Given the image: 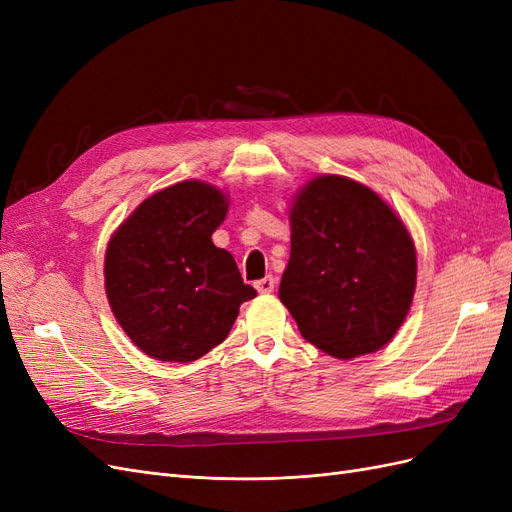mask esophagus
Returning <instances> with one entry per match:
<instances>
[{
    "label": "esophagus",
    "mask_w": 512,
    "mask_h": 512,
    "mask_svg": "<svg viewBox=\"0 0 512 512\" xmlns=\"http://www.w3.org/2000/svg\"><path fill=\"white\" fill-rule=\"evenodd\" d=\"M254 286H256V290H258L260 294H269V292L275 290V277H273V275L262 277V280H258Z\"/></svg>",
    "instance_id": "1"
}]
</instances>
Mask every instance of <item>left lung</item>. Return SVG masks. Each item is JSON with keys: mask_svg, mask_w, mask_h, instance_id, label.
Wrapping results in <instances>:
<instances>
[{"mask_svg": "<svg viewBox=\"0 0 512 512\" xmlns=\"http://www.w3.org/2000/svg\"><path fill=\"white\" fill-rule=\"evenodd\" d=\"M290 232L280 301L307 342L337 359L389 344L416 288V250L399 215L367 185L320 175L294 198Z\"/></svg>", "mask_w": 512, "mask_h": 512, "instance_id": "obj_1", "label": "left lung"}]
</instances>
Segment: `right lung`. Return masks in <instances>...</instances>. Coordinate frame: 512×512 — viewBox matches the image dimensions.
<instances>
[{"label": "right lung", "mask_w": 512, "mask_h": 512, "mask_svg": "<svg viewBox=\"0 0 512 512\" xmlns=\"http://www.w3.org/2000/svg\"><path fill=\"white\" fill-rule=\"evenodd\" d=\"M228 196L205 181H181L138 205L108 241L104 286L113 314L151 359L192 363L222 344L243 301L235 258L211 235Z\"/></svg>", "instance_id": "obj_1"}]
</instances>
